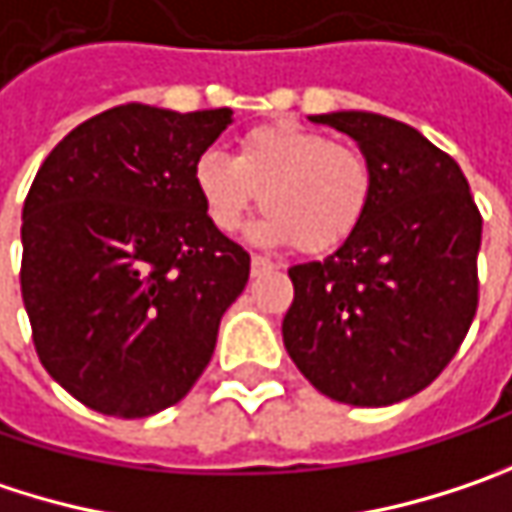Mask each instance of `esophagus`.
<instances>
[{
    "mask_svg": "<svg viewBox=\"0 0 512 512\" xmlns=\"http://www.w3.org/2000/svg\"><path fill=\"white\" fill-rule=\"evenodd\" d=\"M250 271H253V276L271 274V271H276V265L271 259H265V256H253V259H250Z\"/></svg>",
    "mask_w": 512,
    "mask_h": 512,
    "instance_id": "1",
    "label": "esophagus"
}]
</instances>
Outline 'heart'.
<instances>
[{"mask_svg":"<svg viewBox=\"0 0 512 512\" xmlns=\"http://www.w3.org/2000/svg\"><path fill=\"white\" fill-rule=\"evenodd\" d=\"M192 183L218 230H238L262 198L268 212L250 227L253 241H294L303 253H326L361 224L373 195V168L355 145L332 142L323 130L268 122L238 139L236 157L203 151Z\"/></svg>","mask_w":512,"mask_h":512,"instance_id":"heart-1","label":"heart"}]
</instances>
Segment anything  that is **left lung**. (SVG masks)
Segmentation results:
<instances>
[{
    "label": "left lung",
    "instance_id": "obj_1",
    "mask_svg": "<svg viewBox=\"0 0 512 512\" xmlns=\"http://www.w3.org/2000/svg\"><path fill=\"white\" fill-rule=\"evenodd\" d=\"M373 168L370 206L323 262L294 265L282 344L323 396L402 402L455 358L478 309L481 215L460 165L420 130L367 110L309 116Z\"/></svg>",
    "mask_w": 512,
    "mask_h": 512
}]
</instances>
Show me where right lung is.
I'll return each instance as SVG.
<instances>
[{"instance_id": "right-lung-1", "label": "right lung", "mask_w": 512, "mask_h": 512, "mask_svg": "<svg viewBox=\"0 0 512 512\" xmlns=\"http://www.w3.org/2000/svg\"><path fill=\"white\" fill-rule=\"evenodd\" d=\"M230 107L122 104L69 130L22 206V303L63 390L107 417H151L206 370L250 256L206 215L192 168Z\"/></svg>"}]
</instances>
